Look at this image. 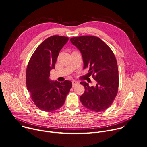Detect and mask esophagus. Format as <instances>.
<instances>
[{
    "instance_id": "obj_1",
    "label": "esophagus",
    "mask_w": 147,
    "mask_h": 147,
    "mask_svg": "<svg viewBox=\"0 0 147 147\" xmlns=\"http://www.w3.org/2000/svg\"><path fill=\"white\" fill-rule=\"evenodd\" d=\"M79 84V82H77V81H75V80H73L72 81V84H73V87H74L76 86L77 84Z\"/></svg>"
}]
</instances>
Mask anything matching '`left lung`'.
<instances>
[{"mask_svg":"<svg viewBox=\"0 0 147 147\" xmlns=\"http://www.w3.org/2000/svg\"><path fill=\"white\" fill-rule=\"evenodd\" d=\"M70 41L82 54L83 68H89L90 75L97 82L92 87L86 82H80L85 91L80 100L92 111H104L112 104L118 90L119 73L115 55L98 37L77 36L71 38Z\"/></svg>","mask_w":147,"mask_h":147,"instance_id":"left-lung-1","label":"left lung"}]
</instances>
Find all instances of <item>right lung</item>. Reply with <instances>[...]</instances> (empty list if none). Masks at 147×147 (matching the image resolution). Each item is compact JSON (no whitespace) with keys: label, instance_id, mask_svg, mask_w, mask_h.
I'll return each instance as SVG.
<instances>
[{"label":"right lung","instance_id":"1","mask_svg":"<svg viewBox=\"0 0 147 147\" xmlns=\"http://www.w3.org/2000/svg\"><path fill=\"white\" fill-rule=\"evenodd\" d=\"M68 40V37L59 35L47 38L37 47L28 63L27 89L36 106L43 111L60 108L72 87L71 81L60 83L50 79V71L55 68L58 54Z\"/></svg>","mask_w":147,"mask_h":147}]
</instances>
